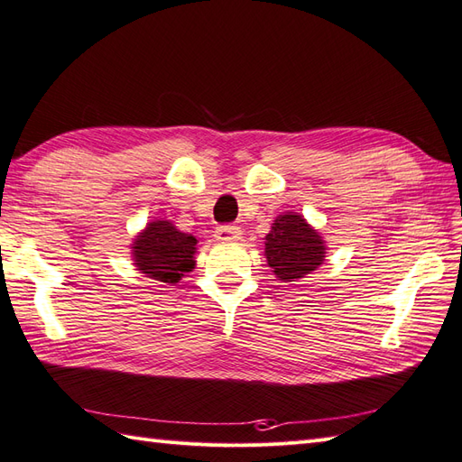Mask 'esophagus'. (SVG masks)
Listing matches in <instances>:
<instances>
[{"label":"esophagus","instance_id":"esophagus-1","mask_svg":"<svg viewBox=\"0 0 462 462\" xmlns=\"http://www.w3.org/2000/svg\"><path fill=\"white\" fill-rule=\"evenodd\" d=\"M241 227H237V225H221V227L216 229V239L217 241H239L241 239Z\"/></svg>","mask_w":462,"mask_h":462}]
</instances>
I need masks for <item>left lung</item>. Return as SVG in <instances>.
I'll use <instances>...</instances> for the list:
<instances>
[{
	"instance_id": "left-lung-1",
	"label": "left lung",
	"mask_w": 462,
	"mask_h": 462,
	"mask_svg": "<svg viewBox=\"0 0 462 462\" xmlns=\"http://www.w3.org/2000/svg\"><path fill=\"white\" fill-rule=\"evenodd\" d=\"M325 241L311 225L294 211H286L273 223L264 237V256L278 280L296 282L325 261Z\"/></svg>"
}]
</instances>
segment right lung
<instances>
[{"mask_svg": "<svg viewBox=\"0 0 462 462\" xmlns=\"http://www.w3.org/2000/svg\"><path fill=\"white\" fill-rule=\"evenodd\" d=\"M194 235L178 231L172 221L156 219L146 223V227L134 237L133 264L152 280L164 284H176L186 273H192L196 261Z\"/></svg>", "mask_w": 462, "mask_h": 462, "instance_id": "right-lung-1", "label": "right lung"}]
</instances>
